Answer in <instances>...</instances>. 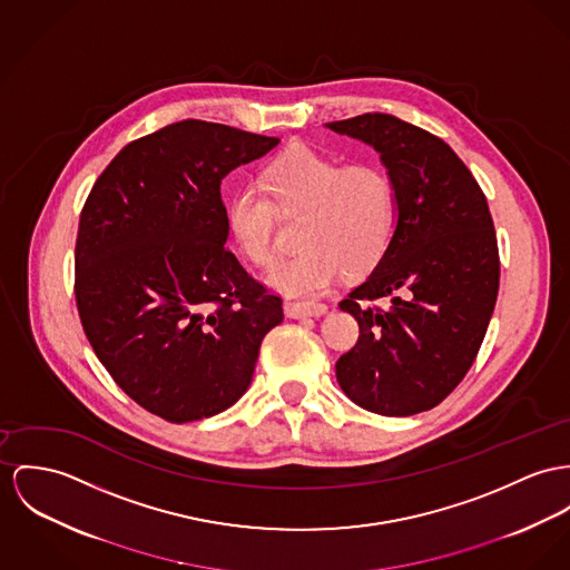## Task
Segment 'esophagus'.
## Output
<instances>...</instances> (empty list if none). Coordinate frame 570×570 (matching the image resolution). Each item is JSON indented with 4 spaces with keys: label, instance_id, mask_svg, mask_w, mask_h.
Listing matches in <instances>:
<instances>
[{
    "label": "esophagus",
    "instance_id": "esophagus-1",
    "mask_svg": "<svg viewBox=\"0 0 570 570\" xmlns=\"http://www.w3.org/2000/svg\"><path fill=\"white\" fill-rule=\"evenodd\" d=\"M284 312L288 318H306V316H323L327 314L325 304H316V302H286Z\"/></svg>",
    "mask_w": 570,
    "mask_h": 570
}]
</instances>
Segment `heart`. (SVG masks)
Wrapping results in <instances>:
<instances>
[{
	"label": "heart",
	"instance_id": "heart-1",
	"mask_svg": "<svg viewBox=\"0 0 570 570\" xmlns=\"http://www.w3.org/2000/svg\"><path fill=\"white\" fill-rule=\"evenodd\" d=\"M264 186L240 188L229 202V227L252 263L275 261V206L286 217L306 215L302 254L277 264L268 284L288 297H312L332 288L345 273H368L393 240L396 197L391 177L375 167H351L309 147L277 158Z\"/></svg>",
	"mask_w": 570,
	"mask_h": 570
}]
</instances>
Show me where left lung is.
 I'll use <instances>...</instances> for the list:
<instances>
[{"label":"left lung","instance_id":"left-lung-1","mask_svg":"<svg viewBox=\"0 0 570 570\" xmlns=\"http://www.w3.org/2000/svg\"><path fill=\"white\" fill-rule=\"evenodd\" d=\"M325 128L371 145L396 197L384 258L341 302L360 336L338 357L336 380L382 416L432 410L464 380L497 304L499 249L482 188L442 138L393 115ZM377 298L392 306L373 307Z\"/></svg>","mask_w":570,"mask_h":570}]
</instances>
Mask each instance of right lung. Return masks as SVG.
<instances>
[{
	"instance_id": "right-lung-1",
	"label": "right lung",
	"mask_w": 570,
	"mask_h": 570,
	"mask_svg": "<svg viewBox=\"0 0 570 570\" xmlns=\"http://www.w3.org/2000/svg\"><path fill=\"white\" fill-rule=\"evenodd\" d=\"M277 142L184 119L126 145L82 208L76 302L88 343L124 393L171 423L234 405L284 318L225 247L220 199L223 177Z\"/></svg>"
}]
</instances>
